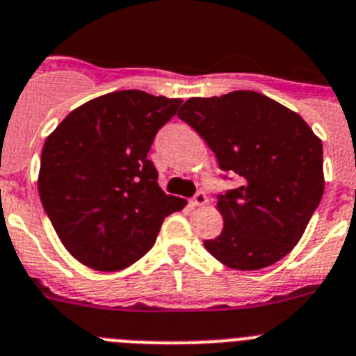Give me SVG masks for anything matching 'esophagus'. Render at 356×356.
<instances>
[{"label":"esophagus","instance_id":"1","mask_svg":"<svg viewBox=\"0 0 356 356\" xmlns=\"http://www.w3.org/2000/svg\"><path fill=\"white\" fill-rule=\"evenodd\" d=\"M208 203V197H207V193L204 192H197L195 193V197L192 199V201H190V204H192L193 208L195 207H204V204Z\"/></svg>","mask_w":356,"mask_h":356}]
</instances>
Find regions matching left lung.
I'll use <instances>...</instances> for the list:
<instances>
[{"mask_svg":"<svg viewBox=\"0 0 356 356\" xmlns=\"http://www.w3.org/2000/svg\"><path fill=\"white\" fill-rule=\"evenodd\" d=\"M177 117L204 138L219 168L241 179L218 197L225 227L204 248L236 270L287 256L322 201V140L298 113L256 91L190 98Z\"/></svg>","mask_w":356,"mask_h":356,"instance_id":"left-lung-1","label":"left lung"}]
</instances>
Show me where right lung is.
Here are the masks:
<instances>
[{
	"instance_id": "1",
	"label": "right lung",
	"mask_w": 356,
	"mask_h": 356,
	"mask_svg": "<svg viewBox=\"0 0 356 356\" xmlns=\"http://www.w3.org/2000/svg\"><path fill=\"white\" fill-rule=\"evenodd\" d=\"M181 98L128 89L73 109L43 144L38 192L58 238L95 270L140 259L164 218L186 201L161 190L148 159L155 133Z\"/></svg>"
}]
</instances>
